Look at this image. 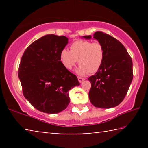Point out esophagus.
I'll list each match as a JSON object with an SVG mask.
<instances>
[{
	"label": "esophagus",
	"instance_id": "1",
	"mask_svg": "<svg viewBox=\"0 0 148 148\" xmlns=\"http://www.w3.org/2000/svg\"><path fill=\"white\" fill-rule=\"evenodd\" d=\"M84 80H85V79L82 78V77H78V81H79V83H82Z\"/></svg>",
	"mask_w": 148,
	"mask_h": 148
}]
</instances>
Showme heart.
I'll return each mask as SVG.
<instances>
[{
	"mask_svg": "<svg viewBox=\"0 0 148 148\" xmlns=\"http://www.w3.org/2000/svg\"><path fill=\"white\" fill-rule=\"evenodd\" d=\"M104 58L105 50L102 44L84 40H78L72 43L70 51L63 49L60 53V62L68 70L72 69L78 60L79 66L76 71L82 75L98 71Z\"/></svg>",
	"mask_w": 148,
	"mask_h": 148,
	"instance_id": "1",
	"label": "heart"
}]
</instances>
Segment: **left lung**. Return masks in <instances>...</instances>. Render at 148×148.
Here are the masks:
<instances>
[{"instance_id":"obj_1","label":"left lung","mask_w":148,"mask_h":148,"mask_svg":"<svg viewBox=\"0 0 148 148\" xmlns=\"http://www.w3.org/2000/svg\"><path fill=\"white\" fill-rule=\"evenodd\" d=\"M91 39V36H82ZM94 38L104 46L105 58L102 66L88 78L92 84L89 98L95 107L110 108L120 104L133 80V62L125 46L114 38L96 32Z\"/></svg>"}]
</instances>
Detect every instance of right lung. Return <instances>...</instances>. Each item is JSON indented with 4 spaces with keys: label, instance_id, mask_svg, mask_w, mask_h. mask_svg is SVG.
<instances>
[{
    "label": "right lung",
    "instance_id": "add662e5",
    "mask_svg": "<svg viewBox=\"0 0 148 148\" xmlns=\"http://www.w3.org/2000/svg\"><path fill=\"white\" fill-rule=\"evenodd\" d=\"M67 44L65 36L46 35L30 44L22 56L18 75L23 96L42 112L64 110L70 102L69 90L80 84L60 60Z\"/></svg>",
    "mask_w": 148,
    "mask_h": 148
}]
</instances>
